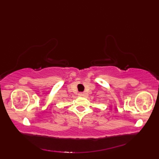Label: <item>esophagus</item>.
<instances>
[{"instance_id": "obj_1", "label": "esophagus", "mask_w": 159, "mask_h": 159, "mask_svg": "<svg viewBox=\"0 0 159 159\" xmlns=\"http://www.w3.org/2000/svg\"><path fill=\"white\" fill-rule=\"evenodd\" d=\"M85 94L83 93H79V97H80V98H83V97H85Z\"/></svg>"}]
</instances>
